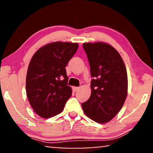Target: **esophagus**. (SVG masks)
<instances>
[{
  "mask_svg": "<svg viewBox=\"0 0 153 153\" xmlns=\"http://www.w3.org/2000/svg\"><path fill=\"white\" fill-rule=\"evenodd\" d=\"M79 89V87H75V86L72 87V91H74V92H76V91H78Z\"/></svg>",
  "mask_w": 153,
  "mask_h": 153,
  "instance_id": "obj_1",
  "label": "esophagus"
}]
</instances>
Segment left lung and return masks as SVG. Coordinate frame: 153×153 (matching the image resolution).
Wrapping results in <instances>:
<instances>
[{
	"label": "left lung",
	"instance_id": "obj_1",
	"mask_svg": "<svg viewBox=\"0 0 153 153\" xmlns=\"http://www.w3.org/2000/svg\"><path fill=\"white\" fill-rule=\"evenodd\" d=\"M91 79V95L81 104L85 114L98 123H106L120 111L127 94V74L118 51L106 43H84Z\"/></svg>",
	"mask_w": 153,
	"mask_h": 153
}]
</instances>
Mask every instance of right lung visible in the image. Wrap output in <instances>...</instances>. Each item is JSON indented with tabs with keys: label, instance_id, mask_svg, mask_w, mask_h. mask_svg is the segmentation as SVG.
Here are the masks:
<instances>
[{
	"label": "right lung",
	"instance_id": "obj_1",
	"mask_svg": "<svg viewBox=\"0 0 153 153\" xmlns=\"http://www.w3.org/2000/svg\"><path fill=\"white\" fill-rule=\"evenodd\" d=\"M78 47L77 43L57 42L44 46L32 57L27 72L26 94L39 116L47 118L60 114L72 95L65 67Z\"/></svg>",
	"mask_w": 153,
	"mask_h": 153
}]
</instances>
